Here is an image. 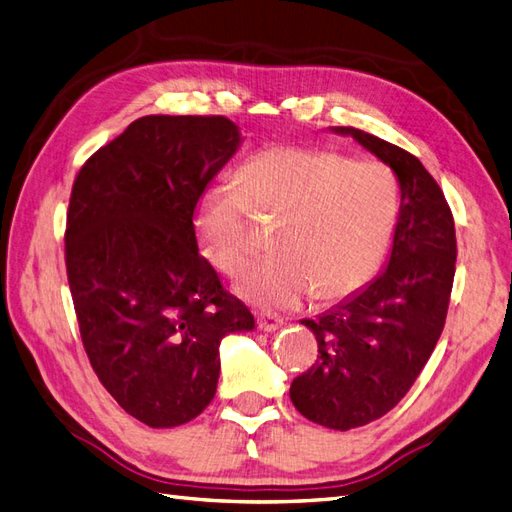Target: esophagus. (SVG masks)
Wrapping results in <instances>:
<instances>
[{
  "instance_id": "esophagus-1",
  "label": "esophagus",
  "mask_w": 512,
  "mask_h": 512,
  "mask_svg": "<svg viewBox=\"0 0 512 512\" xmlns=\"http://www.w3.org/2000/svg\"><path fill=\"white\" fill-rule=\"evenodd\" d=\"M256 323H258L260 331H275V329H280L284 325V321L280 319V316H275L271 312L256 314Z\"/></svg>"
}]
</instances>
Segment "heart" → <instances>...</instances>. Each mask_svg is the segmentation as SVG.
Segmentation results:
<instances>
[{
	"label": "heart",
	"mask_w": 512,
	"mask_h": 512,
	"mask_svg": "<svg viewBox=\"0 0 512 512\" xmlns=\"http://www.w3.org/2000/svg\"><path fill=\"white\" fill-rule=\"evenodd\" d=\"M245 214L278 228L269 241L275 254L247 275L241 293L278 308L310 295L331 303L379 273L398 222V187L372 159L301 146L262 150L232 187H213L198 206L200 250L228 278L243 275L258 252Z\"/></svg>",
	"instance_id": "1"
}]
</instances>
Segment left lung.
Masks as SVG:
<instances>
[{
    "instance_id": "8db88e82",
    "label": "left lung",
    "mask_w": 512,
    "mask_h": 512,
    "mask_svg": "<svg viewBox=\"0 0 512 512\" xmlns=\"http://www.w3.org/2000/svg\"><path fill=\"white\" fill-rule=\"evenodd\" d=\"M353 135L394 170L400 185L390 265L364 290L316 319V362L293 379L303 418L349 431L392 411L411 390L444 331L457 262V234L444 191L418 157L377 135Z\"/></svg>"
}]
</instances>
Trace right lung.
<instances>
[{
	"instance_id": "1",
	"label": "right lung",
	"mask_w": 512,
	"mask_h": 512,
	"mask_svg": "<svg viewBox=\"0 0 512 512\" xmlns=\"http://www.w3.org/2000/svg\"><path fill=\"white\" fill-rule=\"evenodd\" d=\"M239 142L226 116H144L73 183L64 260L81 342L103 388L153 428L200 416L217 392L219 342L254 329L193 228Z\"/></svg>"
}]
</instances>
